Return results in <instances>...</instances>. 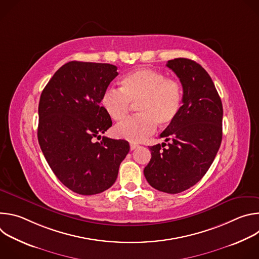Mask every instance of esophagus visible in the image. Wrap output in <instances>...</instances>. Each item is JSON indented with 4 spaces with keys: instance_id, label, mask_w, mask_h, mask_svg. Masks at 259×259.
Listing matches in <instances>:
<instances>
[{
    "instance_id": "esophagus-1",
    "label": "esophagus",
    "mask_w": 259,
    "mask_h": 259,
    "mask_svg": "<svg viewBox=\"0 0 259 259\" xmlns=\"http://www.w3.org/2000/svg\"><path fill=\"white\" fill-rule=\"evenodd\" d=\"M138 144H135V143H130V150L131 151H134V150H136V149H138Z\"/></svg>"
}]
</instances>
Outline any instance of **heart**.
<instances>
[{
	"label": "heart",
	"mask_w": 259,
	"mask_h": 259,
	"mask_svg": "<svg viewBox=\"0 0 259 259\" xmlns=\"http://www.w3.org/2000/svg\"><path fill=\"white\" fill-rule=\"evenodd\" d=\"M182 86L179 81L165 78L164 73L152 68H138L120 81V91L106 89L100 99L105 114L116 122L129 114L136 104L139 116L117 125L113 132L118 138L140 142L153 134L157 125L169 126L177 118L182 105Z\"/></svg>",
	"instance_id": "1"
}]
</instances>
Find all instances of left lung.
I'll return each mask as SVG.
<instances>
[{
  "label": "left lung",
  "mask_w": 259,
  "mask_h": 259,
  "mask_svg": "<svg viewBox=\"0 0 259 259\" xmlns=\"http://www.w3.org/2000/svg\"><path fill=\"white\" fill-rule=\"evenodd\" d=\"M166 65L182 85V105L160 135L165 142L150 146L152 159L143 173L154 189L178 194L195 186L213 163L223 139L224 109L212 79L199 63L175 58Z\"/></svg>",
  "instance_id": "obj_1"
}]
</instances>
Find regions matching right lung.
Masks as SVG:
<instances>
[{
  "label": "right lung",
  "mask_w": 259,
  "mask_h": 259,
  "mask_svg": "<svg viewBox=\"0 0 259 259\" xmlns=\"http://www.w3.org/2000/svg\"><path fill=\"white\" fill-rule=\"evenodd\" d=\"M109 63L69 61L44 88L39 102L38 139L56 177L70 191L96 195L115 183L129 143L102 136L112 120L100 106L118 75Z\"/></svg>",
  "instance_id": "add662e5"
}]
</instances>
